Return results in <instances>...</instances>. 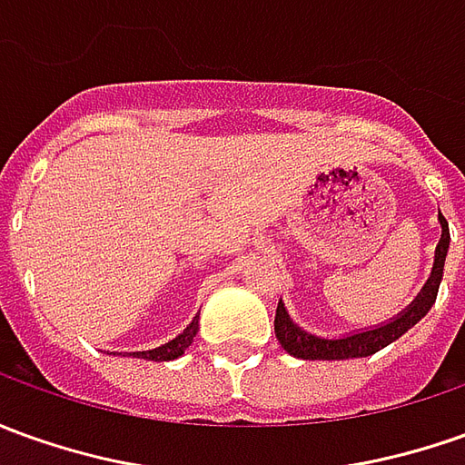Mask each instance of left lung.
Instances as JSON below:
<instances>
[{
    "label": "left lung",
    "instance_id": "1",
    "mask_svg": "<svg viewBox=\"0 0 465 465\" xmlns=\"http://www.w3.org/2000/svg\"><path fill=\"white\" fill-rule=\"evenodd\" d=\"M438 223H440V240L435 248L433 271H430V278L425 281V286L420 288V293L410 301L408 309H402L390 322L367 326L361 331H351V334L344 336H319L296 324L288 313L286 303L278 301L275 336H278L281 347L296 360H360V357H370L374 351L385 349L387 344H392L395 339L405 334L408 329H412L425 313L430 312L440 281H443V265H446L448 245H450V232H448V223L443 214H438Z\"/></svg>",
    "mask_w": 465,
    "mask_h": 465
}]
</instances>
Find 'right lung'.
<instances>
[{"mask_svg": "<svg viewBox=\"0 0 465 465\" xmlns=\"http://www.w3.org/2000/svg\"><path fill=\"white\" fill-rule=\"evenodd\" d=\"M197 331H200V313L192 319V324L182 331V334H177L172 341H166V344H162V347L156 349H146V351H131L129 357H139V360H149V361H172L177 360V357H182L187 349H190V344L194 341V336H197Z\"/></svg>", "mask_w": 465, "mask_h": 465, "instance_id": "add662e5", "label": "right lung"}]
</instances>
